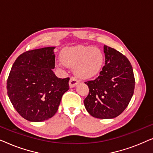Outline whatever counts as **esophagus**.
<instances>
[{
	"label": "esophagus",
	"instance_id": "34e87169",
	"mask_svg": "<svg viewBox=\"0 0 153 153\" xmlns=\"http://www.w3.org/2000/svg\"><path fill=\"white\" fill-rule=\"evenodd\" d=\"M79 83V81L74 77H71L69 81V85L70 88H74Z\"/></svg>",
	"mask_w": 153,
	"mask_h": 153
}]
</instances>
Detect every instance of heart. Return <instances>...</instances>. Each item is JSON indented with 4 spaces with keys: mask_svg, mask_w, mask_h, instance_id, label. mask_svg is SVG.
Masks as SVG:
<instances>
[{
    "mask_svg": "<svg viewBox=\"0 0 153 153\" xmlns=\"http://www.w3.org/2000/svg\"><path fill=\"white\" fill-rule=\"evenodd\" d=\"M60 60L65 65L74 67V74L79 78L91 79L101 72L104 56L97 48L77 47L63 50L60 53Z\"/></svg>",
    "mask_w": 153,
    "mask_h": 153,
    "instance_id": "heart-1",
    "label": "heart"
}]
</instances>
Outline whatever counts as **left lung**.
<instances>
[{
  "label": "left lung",
  "mask_w": 153,
  "mask_h": 153,
  "mask_svg": "<svg viewBox=\"0 0 153 153\" xmlns=\"http://www.w3.org/2000/svg\"><path fill=\"white\" fill-rule=\"evenodd\" d=\"M105 65L100 76L85 82L89 94L84 106L92 116L100 119L114 118L122 114L134 91L133 69L129 60L116 49L104 46Z\"/></svg>",
  "instance_id": "8db88e82"
}]
</instances>
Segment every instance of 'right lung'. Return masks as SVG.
Segmentation results:
<instances>
[{
    "instance_id": "obj_1",
    "label": "right lung",
    "mask_w": 153,
    "mask_h": 153,
    "mask_svg": "<svg viewBox=\"0 0 153 153\" xmlns=\"http://www.w3.org/2000/svg\"><path fill=\"white\" fill-rule=\"evenodd\" d=\"M56 47L24 52L16 58L7 81V95L16 111L30 122H42L57 112L69 78L60 79L55 68Z\"/></svg>"
}]
</instances>
